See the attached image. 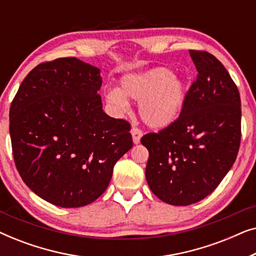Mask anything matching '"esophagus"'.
Instances as JSON below:
<instances>
[{"label": "esophagus", "mask_w": 256, "mask_h": 256, "mask_svg": "<svg viewBox=\"0 0 256 256\" xmlns=\"http://www.w3.org/2000/svg\"><path fill=\"white\" fill-rule=\"evenodd\" d=\"M130 132H132V141H134L135 144H138V143H140V140H141V138H142L143 132L138 127H132Z\"/></svg>", "instance_id": "34e87169"}]
</instances>
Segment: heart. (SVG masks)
Wrapping results in <instances>:
<instances>
[{
    "label": "heart",
    "mask_w": 256,
    "mask_h": 256,
    "mask_svg": "<svg viewBox=\"0 0 256 256\" xmlns=\"http://www.w3.org/2000/svg\"><path fill=\"white\" fill-rule=\"evenodd\" d=\"M186 92L185 82L171 70L155 68L124 76L120 90H108L106 99L118 112L128 108L127 96L138 100L142 120L150 127L164 128L180 115Z\"/></svg>",
    "instance_id": "obj_1"
}]
</instances>
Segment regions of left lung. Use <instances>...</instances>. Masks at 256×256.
I'll return each instance as SVG.
<instances>
[{
  "mask_svg": "<svg viewBox=\"0 0 256 256\" xmlns=\"http://www.w3.org/2000/svg\"><path fill=\"white\" fill-rule=\"evenodd\" d=\"M198 74L183 110L158 132L143 135L150 190L170 205L194 204L220 184L236 162L241 141L239 90L208 51L188 50Z\"/></svg>",
  "mask_w": 256,
  "mask_h": 256,
  "instance_id": "1",
  "label": "left lung"
}]
</instances>
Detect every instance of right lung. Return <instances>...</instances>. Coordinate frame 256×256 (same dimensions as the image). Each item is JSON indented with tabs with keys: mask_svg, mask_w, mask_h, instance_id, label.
I'll use <instances>...</instances> for the list:
<instances>
[{
	"mask_svg": "<svg viewBox=\"0 0 256 256\" xmlns=\"http://www.w3.org/2000/svg\"><path fill=\"white\" fill-rule=\"evenodd\" d=\"M100 70L74 57L38 64L9 113L16 169L37 196L80 208L106 191L115 163L132 146L130 124L108 116Z\"/></svg>",
	"mask_w": 256,
	"mask_h": 256,
	"instance_id": "right-lung-1",
	"label": "right lung"
}]
</instances>
